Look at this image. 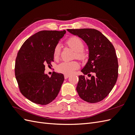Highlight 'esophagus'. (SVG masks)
Segmentation results:
<instances>
[{"label":"esophagus","mask_w":135,"mask_h":135,"mask_svg":"<svg viewBox=\"0 0 135 135\" xmlns=\"http://www.w3.org/2000/svg\"><path fill=\"white\" fill-rule=\"evenodd\" d=\"M70 75H66V74H65V75H64V78L65 79H67L68 78V77H70Z\"/></svg>","instance_id":"esophagus-1"}]
</instances>
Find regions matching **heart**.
Listing matches in <instances>:
<instances>
[{
  "label": "heart",
  "mask_w": 135,
  "mask_h": 135,
  "mask_svg": "<svg viewBox=\"0 0 135 135\" xmlns=\"http://www.w3.org/2000/svg\"><path fill=\"white\" fill-rule=\"evenodd\" d=\"M66 44L71 49L76 52V57L79 60H84L86 54L83 51L84 48V42L82 40L76 36H72L66 41ZM61 47L59 45H57L55 47L53 51L54 59L57 60L59 59L60 54ZM79 67V64L75 61H65L60 63L57 67V70L59 73L70 75L74 71Z\"/></svg>",
  "instance_id": "heart-1"
}]
</instances>
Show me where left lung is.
<instances>
[{
    "mask_svg": "<svg viewBox=\"0 0 135 135\" xmlns=\"http://www.w3.org/2000/svg\"><path fill=\"white\" fill-rule=\"evenodd\" d=\"M86 44L89 59L79 75L76 91L84 101L95 103L105 98L113 89L118 78V63L114 46L94 29H68ZM93 75H91V74Z\"/></svg>",
    "mask_w": 135,
    "mask_h": 135,
    "instance_id": "obj_1",
    "label": "left lung"
}]
</instances>
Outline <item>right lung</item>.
Returning a JSON list of instances; mask_svg holds the SVG:
<instances>
[{"mask_svg": "<svg viewBox=\"0 0 135 135\" xmlns=\"http://www.w3.org/2000/svg\"><path fill=\"white\" fill-rule=\"evenodd\" d=\"M65 30L41 31L31 36L16 57L15 75L22 95L32 102L46 105L55 99L64 80V75L45 73V65L53 61V51Z\"/></svg>", "mask_w": 135, "mask_h": 135, "instance_id": "obj_1", "label": "right lung"}]
</instances>
